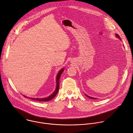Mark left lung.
I'll return each mask as SVG.
<instances>
[{"mask_svg":"<svg viewBox=\"0 0 133 133\" xmlns=\"http://www.w3.org/2000/svg\"><path fill=\"white\" fill-rule=\"evenodd\" d=\"M115 35H116V37H117V38H119V39H121V38H120V37H119V35H118V34H115ZM85 95H86V96H88V97H89V98H92V99H96V98H93V97H90V96H88V95H86V94H85Z\"/></svg>","mask_w":133,"mask_h":133,"instance_id":"left-lung-1","label":"left lung"}]
</instances>
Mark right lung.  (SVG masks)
Instances as JSON below:
<instances>
[{"label":"right lung","instance_id":"add662e5","mask_svg":"<svg viewBox=\"0 0 133 133\" xmlns=\"http://www.w3.org/2000/svg\"><path fill=\"white\" fill-rule=\"evenodd\" d=\"M64 71V69H62L60 70V71L59 72L57 76V78H56V82H57V87H56V90L55 91V92L53 93L51 95H50L49 96L47 97H45V98H30L31 99H34V100H36V101H42V102H46V101H49L50 100H51L52 99L54 98L56 95H57V94L58 93V91H59V79H60V76H61V74L63 73V72ZM24 96V95H23ZM24 97H26V98H28V97H26L25 96H24Z\"/></svg>","mask_w":133,"mask_h":133}]
</instances>
